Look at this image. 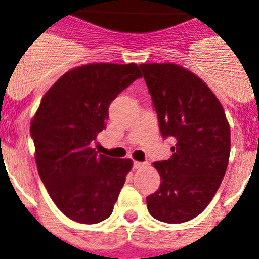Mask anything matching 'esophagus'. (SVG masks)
Instances as JSON below:
<instances>
[{"instance_id":"34e87169","label":"esophagus","mask_w":259,"mask_h":259,"mask_svg":"<svg viewBox=\"0 0 259 259\" xmlns=\"http://www.w3.org/2000/svg\"><path fill=\"white\" fill-rule=\"evenodd\" d=\"M146 167V163L142 162H134V169H142Z\"/></svg>"}]
</instances>
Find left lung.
Listing matches in <instances>:
<instances>
[{"label": "left lung", "mask_w": 259, "mask_h": 259, "mask_svg": "<svg viewBox=\"0 0 259 259\" xmlns=\"http://www.w3.org/2000/svg\"><path fill=\"white\" fill-rule=\"evenodd\" d=\"M163 138H174L168 160L155 162L160 186L147 196L158 221L182 223L207 207L230 156V125L212 91L177 64H140Z\"/></svg>", "instance_id": "1"}]
</instances>
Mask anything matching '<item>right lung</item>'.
I'll return each instance as SVG.
<instances>
[{"label":"right lung","instance_id":"right-lung-1","mask_svg":"<svg viewBox=\"0 0 259 259\" xmlns=\"http://www.w3.org/2000/svg\"><path fill=\"white\" fill-rule=\"evenodd\" d=\"M139 77L134 63L73 68L47 91L30 121L41 181L74 222L92 225L112 214L132 160L97 155L92 142L107 125L111 101Z\"/></svg>","mask_w":259,"mask_h":259}]
</instances>
